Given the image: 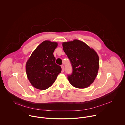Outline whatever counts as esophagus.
Here are the masks:
<instances>
[{"mask_svg":"<svg viewBox=\"0 0 125 125\" xmlns=\"http://www.w3.org/2000/svg\"><path fill=\"white\" fill-rule=\"evenodd\" d=\"M61 68H62V72H63L64 71V66L63 65H61Z\"/></svg>","mask_w":125,"mask_h":125,"instance_id":"34e87169","label":"esophagus"}]
</instances>
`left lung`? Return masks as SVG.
Returning <instances> with one entry per match:
<instances>
[{"label":"left lung","mask_w":125,"mask_h":125,"mask_svg":"<svg viewBox=\"0 0 125 125\" xmlns=\"http://www.w3.org/2000/svg\"><path fill=\"white\" fill-rule=\"evenodd\" d=\"M62 46L72 67V74L67 78L69 83L76 88L87 87L97 75L99 67L97 53L86 43L78 40L64 42Z\"/></svg>","instance_id":"left-lung-1"}]
</instances>
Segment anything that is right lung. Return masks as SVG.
I'll use <instances>...</instances> for the list:
<instances>
[{
  "label": "right lung",
  "mask_w": 125,
  "mask_h": 125,
  "mask_svg": "<svg viewBox=\"0 0 125 125\" xmlns=\"http://www.w3.org/2000/svg\"><path fill=\"white\" fill-rule=\"evenodd\" d=\"M58 43L44 41L34 51L26 64L27 78L35 88L44 90L55 82L62 68L53 55Z\"/></svg>",
  "instance_id": "right-lung-1"
}]
</instances>
